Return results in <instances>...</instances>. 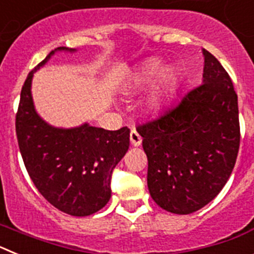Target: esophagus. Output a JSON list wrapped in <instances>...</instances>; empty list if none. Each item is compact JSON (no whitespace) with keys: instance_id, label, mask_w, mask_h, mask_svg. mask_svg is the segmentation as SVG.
Here are the masks:
<instances>
[{"instance_id":"1","label":"esophagus","mask_w":254,"mask_h":254,"mask_svg":"<svg viewBox=\"0 0 254 254\" xmlns=\"http://www.w3.org/2000/svg\"><path fill=\"white\" fill-rule=\"evenodd\" d=\"M129 140H131L132 146H140L141 142H142L141 136L137 133V131H134V129H132L131 133H129Z\"/></svg>"}]
</instances>
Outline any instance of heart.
Listing matches in <instances>:
<instances>
[{
    "mask_svg": "<svg viewBox=\"0 0 254 254\" xmlns=\"http://www.w3.org/2000/svg\"><path fill=\"white\" fill-rule=\"evenodd\" d=\"M161 68V64L159 61H150L147 62L142 68L138 71L133 77V86L136 89H143V87L149 86L152 81H154L156 76L159 75ZM174 80V72L172 69H165L160 76V80H159V85L156 86L152 94L150 95L149 100H147V105L151 109H158L160 107L161 102H163V96L165 93V89L168 87V85H170Z\"/></svg>",
    "mask_w": 254,
    "mask_h": 254,
    "instance_id": "b5f03b06",
    "label": "heart"
}]
</instances>
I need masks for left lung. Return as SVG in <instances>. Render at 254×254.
<instances>
[{"instance_id": "obj_1", "label": "left lung", "mask_w": 254, "mask_h": 254, "mask_svg": "<svg viewBox=\"0 0 254 254\" xmlns=\"http://www.w3.org/2000/svg\"><path fill=\"white\" fill-rule=\"evenodd\" d=\"M202 84L187 91L155 120L137 126L147 156L152 199L187 215L223 190L241 143L238 95L221 64L203 49Z\"/></svg>"}]
</instances>
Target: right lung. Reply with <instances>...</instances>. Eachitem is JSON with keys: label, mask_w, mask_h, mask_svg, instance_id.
Segmentation results:
<instances>
[{"label": "right lung", "mask_w": 254, "mask_h": 254, "mask_svg": "<svg viewBox=\"0 0 254 254\" xmlns=\"http://www.w3.org/2000/svg\"><path fill=\"white\" fill-rule=\"evenodd\" d=\"M56 51L31 69L22 85L15 122L17 142L40 194L64 214L87 216L111 198L112 173L128 150L129 128L108 131L87 123L76 128H56L38 116L31 98V78Z\"/></svg>", "instance_id": "obj_1"}]
</instances>
